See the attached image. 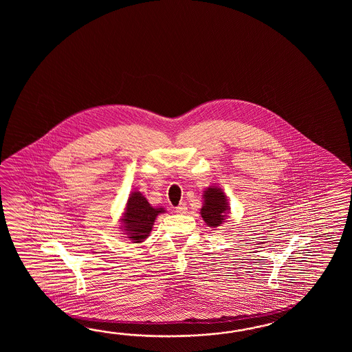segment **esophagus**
I'll return each instance as SVG.
<instances>
[{"label":"esophagus","mask_w":352,"mask_h":352,"mask_svg":"<svg viewBox=\"0 0 352 352\" xmlns=\"http://www.w3.org/2000/svg\"><path fill=\"white\" fill-rule=\"evenodd\" d=\"M175 211H176L177 214H185L187 211L186 204H179V206L175 208Z\"/></svg>","instance_id":"34e87169"}]
</instances>
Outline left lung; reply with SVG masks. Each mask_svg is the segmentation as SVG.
<instances>
[{"mask_svg": "<svg viewBox=\"0 0 352 352\" xmlns=\"http://www.w3.org/2000/svg\"><path fill=\"white\" fill-rule=\"evenodd\" d=\"M204 206L201 209V217L205 223L217 228L221 224L226 217V211H229L226 196L217 187H209L204 194Z\"/></svg>", "mask_w": 352, "mask_h": 352, "instance_id": "obj_1", "label": "left lung"}]
</instances>
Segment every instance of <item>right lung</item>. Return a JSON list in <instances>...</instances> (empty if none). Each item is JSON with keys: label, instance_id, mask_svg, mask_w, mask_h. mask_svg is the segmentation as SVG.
Listing matches in <instances>:
<instances>
[{"label": "right lung", "instance_id": "1", "mask_svg": "<svg viewBox=\"0 0 352 352\" xmlns=\"http://www.w3.org/2000/svg\"><path fill=\"white\" fill-rule=\"evenodd\" d=\"M165 212L162 208H152L146 197L140 192H132L127 202L126 214L123 217L124 230L128 238L135 240L133 243H140L150 235L153 223L158 214Z\"/></svg>", "mask_w": 352, "mask_h": 352}]
</instances>
